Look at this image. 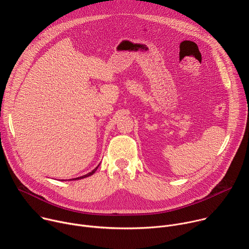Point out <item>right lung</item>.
<instances>
[{"label":"right lung","mask_w":249,"mask_h":249,"mask_svg":"<svg viewBox=\"0 0 249 249\" xmlns=\"http://www.w3.org/2000/svg\"><path fill=\"white\" fill-rule=\"evenodd\" d=\"M101 164V163H100ZM100 164L98 165V166L93 170V171H91V172H89L88 174H86V175H83V176H81V177H78V178H74V179H70V180H68V181H75V180H80V179H84V178H87V177H89V176H92L93 174H95V172L97 171V169L99 168V166H100ZM62 181V180H61Z\"/></svg>","instance_id":"add662e5"}]
</instances>
